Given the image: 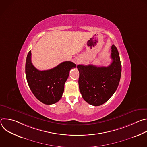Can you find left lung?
Instances as JSON below:
<instances>
[{
	"label": "left lung",
	"mask_w": 147,
	"mask_h": 147,
	"mask_svg": "<svg viewBox=\"0 0 147 147\" xmlns=\"http://www.w3.org/2000/svg\"><path fill=\"white\" fill-rule=\"evenodd\" d=\"M112 63L108 67L92 65H79L78 84L82 97L93 106H99L107 102L119 86L121 65L116 47H111Z\"/></svg>",
	"instance_id": "1"
}]
</instances>
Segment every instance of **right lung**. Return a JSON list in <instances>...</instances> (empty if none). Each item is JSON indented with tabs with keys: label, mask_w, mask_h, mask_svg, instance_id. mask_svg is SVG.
<instances>
[{
	"label": "right lung",
	"mask_w": 147,
	"mask_h": 147,
	"mask_svg": "<svg viewBox=\"0 0 147 147\" xmlns=\"http://www.w3.org/2000/svg\"><path fill=\"white\" fill-rule=\"evenodd\" d=\"M76 67L73 62L67 61L50 70H38L32 63L30 51L26 62L28 84L34 96L39 101L47 105L55 103L62 97L70 70Z\"/></svg>",
	"instance_id": "obj_1"
}]
</instances>
